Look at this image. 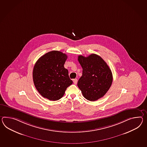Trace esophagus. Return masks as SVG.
Returning a JSON list of instances; mask_svg holds the SVG:
<instances>
[{
	"mask_svg": "<svg viewBox=\"0 0 147 147\" xmlns=\"http://www.w3.org/2000/svg\"><path fill=\"white\" fill-rule=\"evenodd\" d=\"M73 82H74L75 84H76L77 83H78V80L76 79H74L73 80Z\"/></svg>",
	"mask_w": 147,
	"mask_h": 147,
	"instance_id": "34e87169",
	"label": "esophagus"
}]
</instances>
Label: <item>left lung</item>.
<instances>
[{"label":"left lung","mask_w":147,"mask_h":147,"mask_svg":"<svg viewBox=\"0 0 147 147\" xmlns=\"http://www.w3.org/2000/svg\"><path fill=\"white\" fill-rule=\"evenodd\" d=\"M78 61L83 71L78 86L83 97L91 101L104 97L113 82L112 73L107 63L94 54L88 57L79 55Z\"/></svg>","instance_id":"1"}]
</instances>
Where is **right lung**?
<instances>
[{
    "mask_svg": "<svg viewBox=\"0 0 147 147\" xmlns=\"http://www.w3.org/2000/svg\"><path fill=\"white\" fill-rule=\"evenodd\" d=\"M67 56L53 50L36 61L33 70V80L38 91L42 97L51 101L60 99L73 81L64 66Z\"/></svg>",
    "mask_w": 147,
    "mask_h": 147,
    "instance_id": "right-lung-1",
    "label": "right lung"
}]
</instances>
